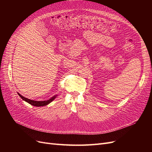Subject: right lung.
I'll use <instances>...</instances> for the list:
<instances>
[{"instance_id": "obj_1", "label": "right lung", "mask_w": 152, "mask_h": 152, "mask_svg": "<svg viewBox=\"0 0 152 152\" xmlns=\"http://www.w3.org/2000/svg\"><path fill=\"white\" fill-rule=\"evenodd\" d=\"M18 95H19L20 96V98L23 99L24 100L25 102L28 103L29 104L33 105V106H35V107H44V106H46L48 105V104H49L50 103H51L57 97L58 95H55L54 96H53V97L48 99V100H46V101H34V100H31V99H28L26 98H25L24 96H21L20 93H18Z\"/></svg>"}]
</instances>
